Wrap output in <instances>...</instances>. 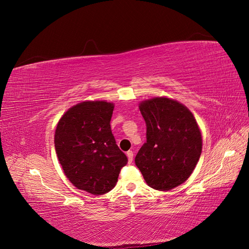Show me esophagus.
<instances>
[{
  "label": "esophagus",
  "instance_id": "34e87169",
  "mask_svg": "<svg viewBox=\"0 0 249 249\" xmlns=\"http://www.w3.org/2000/svg\"><path fill=\"white\" fill-rule=\"evenodd\" d=\"M126 156H127V159H129V163H132L133 158H134V154H133L132 150H129V152H126Z\"/></svg>",
  "mask_w": 249,
  "mask_h": 249
}]
</instances>
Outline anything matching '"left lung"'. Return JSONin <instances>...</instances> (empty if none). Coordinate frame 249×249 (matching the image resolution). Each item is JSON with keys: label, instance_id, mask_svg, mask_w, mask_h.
Wrapping results in <instances>:
<instances>
[{"label": "left lung", "instance_id": "left-lung-1", "mask_svg": "<svg viewBox=\"0 0 249 249\" xmlns=\"http://www.w3.org/2000/svg\"><path fill=\"white\" fill-rule=\"evenodd\" d=\"M146 124V142L135 158L146 184L168 191L186 182L199 160L201 133L192 113L168 97L139 105Z\"/></svg>", "mask_w": 249, "mask_h": 249}]
</instances>
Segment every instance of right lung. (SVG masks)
Returning a JSON list of instances; mask_svg holds the SVG:
<instances>
[{
    "mask_svg": "<svg viewBox=\"0 0 249 249\" xmlns=\"http://www.w3.org/2000/svg\"><path fill=\"white\" fill-rule=\"evenodd\" d=\"M114 105L83 102L67 110L55 132V149L66 178L93 195L112 190L127 163L111 131Z\"/></svg>",
    "mask_w": 249,
    "mask_h": 249,
    "instance_id": "1",
    "label": "right lung"
}]
</instances>
